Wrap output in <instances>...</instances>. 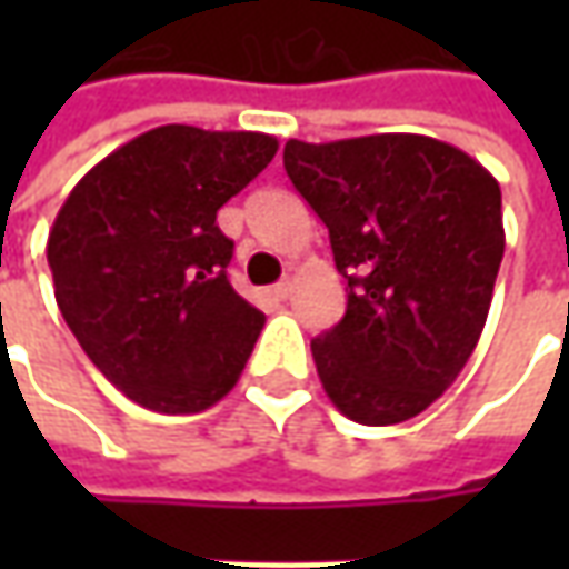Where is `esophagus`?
Masks as SVG:
<instances>
[{"instance_id": "34e87169", "label": "esophagus", "mask_w": 569, "mask_h": 569, "mask_svg": "<svg viewBox=\"0 0 569 569\" xmlns=\"http://www.w3.org/2000/svg\"><path fill=\"white\" fill-rule=\"evenodd\" d=\"M291 295H295V278H284V281L274 284V297H278V300H288Z\"/></svg>"}]
</instances>
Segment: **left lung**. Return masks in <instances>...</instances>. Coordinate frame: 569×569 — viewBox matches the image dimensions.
I'll use <instances>...</instances> for the list:
<instances>
[{"instance_id":"1","label":"left lung","mask_w":569,"mask_h":569,"mask_svg":"<svg viewBox=\"0 0 569 569\" xmlns=\"http://www.w3.org/2000/svg\"><path fill=\"white\" fill-rule=\"evenodd\" d=\"M284 170L329 228L348 310L310 341L345 418L421 415L462 373L503 259L500 187L456 144L382 132L284 144Z\"/></svg>"}]
</instances>
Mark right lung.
Instances as JSON below:
<instances>
[{
    "label": "right lung",
    "instance_id": "obj_1",
    "mask_svg": "<svg viewBox=\"0 0 569 569\" xmlns=\"http://www.w3.org/2000/svg\"><path fill=\"white\" fill-rule=\"evenodd\" d=\"M274 151L266 132L158 126L91 167L59 208L47 240L59 313L142 408L206 411L250 361L266 317L230 288L218 208Z\"/></svg>",
    "mask_w": 569,
    "mask_h": 569
}]
</instances>
